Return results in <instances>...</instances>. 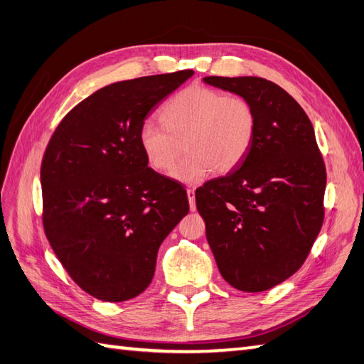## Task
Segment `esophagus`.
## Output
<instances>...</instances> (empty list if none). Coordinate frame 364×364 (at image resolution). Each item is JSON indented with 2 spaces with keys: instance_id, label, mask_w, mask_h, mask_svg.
Instances as JSON below:
<instances>
[{
  "instance_id": "34e87169",
  "label": "esophagus",
  "mask_w": 364,
  "mask_h": 364,
  "mask_svg": "<svg viewBox=\"0 0 364 364\" xmlns=\"http://www.w3.org/2000/svg\"><path fill=\"white\" fill-rule=\"evenodd\" d=\"M186 194H188L191 211H196V191H194V189H188Z\"/></svg>"
}]
</instances>
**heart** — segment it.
Masks as SVG:
<instances>
[{"label":"heart","mask_w":364,"mask_h":364,"mask_svg":"<svg viewBox=\"0 0 364 364\" xmlns=\"http://www.w3.org/2000/svg\"><path fill=\"white\" fill-rule=\"evenodd\" d=\"M161 123L145 122L139 142L149 164L166 172L180 158L172 176L181 183H198L211 172L228 173L249 153L257 117L242 97L227 95L206 86L178 92L161 111Z\"/></svg>","instance_id":"1"}]
</instances>
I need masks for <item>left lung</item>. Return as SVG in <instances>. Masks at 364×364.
Returning a JSON list of instances; mask_svg holds the SVG:
<instances>
[{
	"label": "left lung",
	"mask_w": 364,
	"mask_h": 364,
	"mask_svg": "<svg viewBox=\"0 0 364 364\" xmlns=\"http://www.w3.org/2000/svg\"><path fill=\"white\" fill-rule=\"evenodd\" d=\"M253 106L257 128L241 164L196 191L197 210L220 275L261 292L304 264L323 222L327 173L301 106L258 76H206Z\"/></svg>",
	"instance_id": "obj_1"
}]
</instances>
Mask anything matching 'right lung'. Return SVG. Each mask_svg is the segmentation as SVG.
<instances>
[{"label":"right lung","instance_id":"obj_1","mask_svg":"<svg viewBox=\"0 0 364 364\" xmlns=\"http://www.w3.org/2000/svg\"><path fill=\"white\" fill-rule=\"evenodd\" d=\"M192 75L109 84L76 105L46 146V239L72 280L98 300L125 301L149 288L159 245L189 211L181 184L149 167L139 131Z\"/></svg>","mask_w":364,"mask_h":364}]
</instances>
